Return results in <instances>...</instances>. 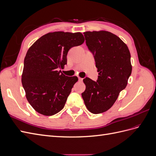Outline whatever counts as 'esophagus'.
I'll list each match as a JSON object with an SVG mask.
<instances>
[{"instance_id":"esophagus-1","label":"esophagus","mask_w":156,"mask_h":156,"mask_svg":"<svg viewBox=\"0 0 156 156\" xmlns=\"http://www.w3.org/2000/svg\"><path fill=\"white\" fill-rule=\"evenodd\" d=\"M79 82H82V81H83V79L79 77Z\"/></svg>"}]
</instances>
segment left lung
Returning a JSON list of instances; mask_svg holds the SVG:
<instances>
[{
  "mask_svg": "<svg viewBox=\"0 0 156 156\" xmlns=\"http://www.w3.org/2000/svg\"><path fill=\"white\" fill-rule=\"evenodd\" d=\"M86 44L94 55L98 68L96 81L83 79L86 89L81 94L87 109L93 114L105 112L126 88L131 73V55L119 37L105 31L85 32Z\"/></svg>",
  "mask_w": 156,
  "mask_h": 156,
  "instance_id": "obj_1",
  "label": "left lung"
}]
</instances>
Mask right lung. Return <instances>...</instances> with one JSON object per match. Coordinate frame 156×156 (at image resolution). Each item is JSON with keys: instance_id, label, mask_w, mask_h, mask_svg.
<instances>
[{"instance_id": "add662e5", "label": "right lung", "mask_w": 156, "mask_h": 156, "mask_svg": "<svg viewBox=\"0 0 156 156\" xmlns=\"http://www.w3.org/2000/svg\"><path fill=\"white\" fill-rule=\"evenodd\" d=\"M84 41L81 32H49L28 50L21 82L28 101L40 114L52 116L64 108L78 78L58 70L67 64L68 51Z\"/></svg>"}]
</instances>
